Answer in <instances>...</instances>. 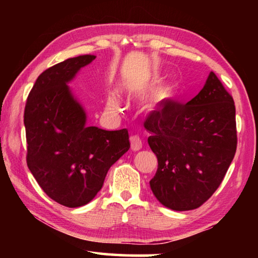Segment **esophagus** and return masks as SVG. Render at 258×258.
<instances>
[{
	"label": "esophagus",
	"instance_id": "1",
	"mask_svg": "<svg viewBox=\"0 0 258 258\" xmlns=\"http://www.w3.org/2000/svg\"><path fill=\"white\" fill-rule=\"evenodd\" d=\"M131 148L133 151H139L142 148V141L139 137H131Z\"/></svg>",
	"mask_w": 258,
	"mask_h": 258
}]
</instances>
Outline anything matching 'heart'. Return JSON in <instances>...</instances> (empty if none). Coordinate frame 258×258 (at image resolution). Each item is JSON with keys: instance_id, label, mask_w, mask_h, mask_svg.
Instances as JSON below:
<instances>
[{"instance_id": "1", "label": "heart", "mask_w": 258, "mask_h": 258, "mask_svg": "<svg viewBox=\"0 0 258 258\" xmlns=\"http://www.w3.org/2000/svg\"><path fill=\"white\" fill-rule=\"evenodd\" d=\"M157 80V77L155 78ZM177 94V85L175 83L169 82L160 85L152 94L151 100L148 103V108L150 110H161L169 104L174 102ZM107 107L110 111L118 112L121 109V102L116 94H110L107 101Z\"/></svg>"}]
</instances>
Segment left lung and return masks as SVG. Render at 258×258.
<instances>
[{"instance_id":"1","label":"left lung","mask_w":258,"mask_h":258,"mask_svg":"<svg viewBox=\"0 0 258 258\" xmlns=\"http://www.w3.org/2000/svg\"><path fill=\"white\" fill-rule=\"evenodd\" d=\"M145 127L158 159L150 187L173 211L202 206L223 181L237 150L234 101L213 72L185 104L154 111Z\"/></svg>"}]
</instances>
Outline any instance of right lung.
Here are the masks:
<instances>
[{
    "mask_svg": "<svg viewBox=\"0 0 258 258\" xmlns=\"http://www.w3.org/2000/svg\"><path fill=\"white\" fill-rule=\"evenodd\" d=\"M95 55L75 56L43 72L26 102L27 165L43 191L75 208L101 190L109 168L130 149L126 128L86 125V112L68 83Z\"/></svg>",
    "mask_w": 258,
    "mask_h": 258,
    "instance_id": "right-lung-1",
    "label": "right lung"
}]
</instances>
